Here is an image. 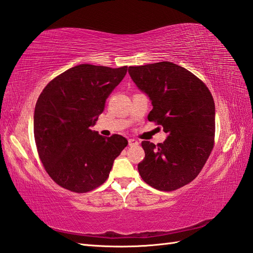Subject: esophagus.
<instances>
[{
    "label": "esophagus",
    "instance_id": "esophagus-1",
    "mask_svg": "<svg viewBox=\"0 0 253 253\" xmlns=\"http://www.w3.org/2000/svg\"><path fill=\"white\" fill-rule=\"evenodd\" d=\"M137 145H138V142L136 141V139H134V138L128 139V146H131V147H134V146H137Z\"/></svg>",
    "mask_w": 253,
    "mask_h": 253
}]
</instances>
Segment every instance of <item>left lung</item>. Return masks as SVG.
<instances>
[{"label": "left lung", "instance_id": "8db88e82", "mask_svg": "<svg viewBox=\"0 0 253 253\" xmlns=\"http://www.w3.org/2000/svg\"><path fill=\"white\" fill-rule=\"evenodd\" d=\"M128 74L151 100L148 120L168 134L164 143L142 142L139 175L158 190L183 187L198 175L214 144L215 107L209 88L171 61L128 67Z\"/></svg>", "mask_w": 253, "mask_h": 253}]
</instances>
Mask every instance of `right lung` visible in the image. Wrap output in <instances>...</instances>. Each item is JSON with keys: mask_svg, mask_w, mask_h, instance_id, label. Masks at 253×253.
I'll use <instances>...</instances> for the list:
<instances>
[{"mask_svg": "<svg viewBox=\"0 0 253 253\" xmlns=\"http://www.w3.org/2000/svg\"><path fill=\"white\" fill-rule=\"evenodd\" d=\"M127 67L78 65L44 87L36 104L33 131L39 157L53 181L75 193H87L108 178L126 139L92 131L106 99Z\"/></svg>", "mask_w": 253, "mask_h": 253, "instance_id": "1", "label": "right lung"}]
</instances>
